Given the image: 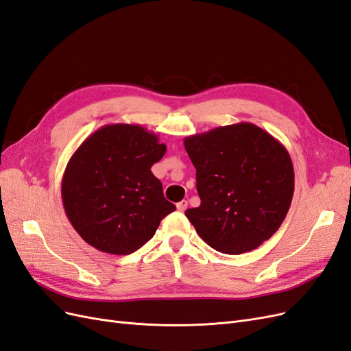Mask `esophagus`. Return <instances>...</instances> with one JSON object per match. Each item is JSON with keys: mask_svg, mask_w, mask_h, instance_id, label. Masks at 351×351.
<instances>
[{"mask_svg": "<svg viewBox=\"0 0 351 351\" xmlns=\"http://www.w3.org/2000/svg\"><path fill=\"white\" fill-rule=\"evenodd\" d=\"M187 206H189V202L187 200H182V202H178V204H177V209L180 212H184L187 209Z\"/></svg>", "mask_w": 351, "mask_h": 351, "instance_id": "obj_1", "label": "esophagus"}]
</instances>
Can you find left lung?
Here are the masks:
<instances>
[{"label":"left lung","instance_id":"1","mask_svg":"<svg viewBox=\"0 0 351 351\" xmlns=\"http://www.w3.org/2000/svg\"><path fill=\"white\" fill-rule=\"evenodd\" d=\"M200 206L186 210L212 249L240 254L271 239L290 209L294 168L285 146L252 123L184 139Z\"/></svg>","mask_w":351,"mask_h":351}]
</instances>
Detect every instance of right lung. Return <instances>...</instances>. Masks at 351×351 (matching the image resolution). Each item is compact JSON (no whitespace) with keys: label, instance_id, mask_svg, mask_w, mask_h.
<instances>
[{"label":"right lung","instance_id":"obj_1","mask_svg":"<svg viewBox=\"0 0 351 351\" xmlns=\"http://www.w3.org/2000/svg\"><path fill=\"white\" fill-rule=\"evenodd\" d=\"M167 146L139 124H107L70 158L61 182L66 215L92 247L130 254L151 240L176 206L151 167Z\"/></svg>","mask_w":351,"mask_h":351}]
</instances>
